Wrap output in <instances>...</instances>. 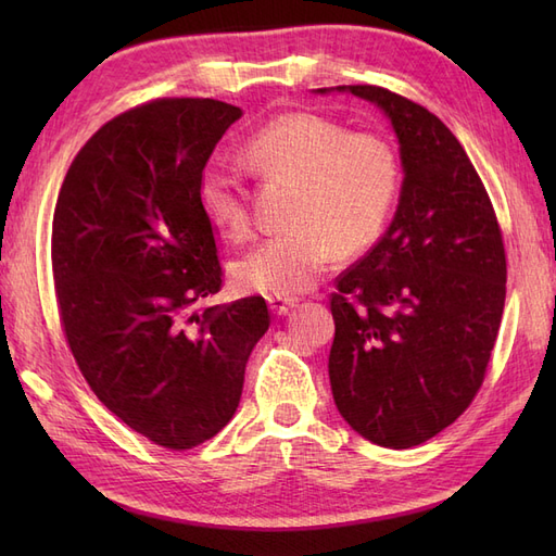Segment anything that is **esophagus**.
<instances>
[{"label": "esophagus", "instance_id": "obj_1", "mask_svg": "<svg viewBox=\"0 0 556 556\" xmlns=\"http://www.w3.org/2000/svg\"><path fill=\"white\" fill-rule=\"evenodd\" d=\"M296 301L299 299L294 296H268V306L276 315H288L296 306Z\"/></svg>", "mask_w": 556, "mask_h": 556}]
</instances>
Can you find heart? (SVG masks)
Returning <instances> with one entry per match:
<instances>
[{"label":"heart","mask_w":556,"mask_h":556,"mask_svg":"<svg viewBox=\"0 0 556 556\" xmlns=\"http://www.w3.org/2000/svg\"><path fill=\"white\" fill-rule=\"evenodd\" d=\"M262 178L294 182L288 231L262 241L237 264L243 290L294 296L311 290L336 252L371 248L390 220L399 194V157L384 139L308 111L274 117L245 143ZM199 206L208 220L245 239L252 213L241 172L211 162L199 176Z\"/></svg>","instance_id":"1"}]
</instances>
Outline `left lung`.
I'll return each mask as SVG.
<instances>
[{"label": "left lung", "instance_id": "1", "mask_svg": "<svg viewBox=\"0 0 556 556\" xmlns=\"http://www.w3.org/2000/svg\"><path fill=\"white\" fill-rule=\"evenodd\" d=\"M336 90L390 117L403 185L384 237L336 278L331 394L366 441L406 450L450 427L482 387L506 304V248L476 166L439 117L387 88Z\"/></svg>", "mask_w": 556, "mask_h": 556}]
</instances>
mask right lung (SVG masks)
Masks as SVG:
<instances>
[{
  "label": "right lung",
  "mask_w": 556,
  "mask_h": 556,
  "mask_svg": "<svg viewBox=\"0 0 556 556\" xmlns=\"http://www.w3.org/2000/svg\"><path fill=\"white\" fill-rule=\"evenodd\" d=\"M239 117L201 97L115 115L78 150L55 204L50 257L72 355L115 417L169 450L229 422L271 325L262 296L204 308L225 274L199 176Z\"/></svg>",
  "instance_id": "obj_1"
}]
</instances>
